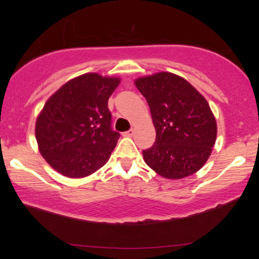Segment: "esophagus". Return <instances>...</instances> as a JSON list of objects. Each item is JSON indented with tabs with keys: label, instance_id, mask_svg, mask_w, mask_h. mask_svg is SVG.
Here are the masks:
<instances>
[{
	"label": "esophagus",
	"instance_id": "obj_1",
	"mask_svg": "<svg viewBox=\"0 0 259 259\" xmlns=\"http://www.w3.org/2000/svg\"><path fill=\"white\" fill-rule=\"evenodd\" d=\"M134 134H135V130H134V129H130V130H128V131H125V133H123L122 135H123L124 137H133Z\"/></svg>",
	"mask_w": 259,
	"mask_h": 259
}]
</instances>
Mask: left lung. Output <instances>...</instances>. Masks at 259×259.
<instances>
[{"label":"left lung","instance_id":"8db88e82","mask_svg":"<svg viewBox=\"0 0 259 259\" xmlns=\"http://www.w3.org/2000/svg\"><path fill=\"white\" fill-rule=\"evenodd\" d=\"M135 83L149 104L156 128L155 144L142 151L146 163L168 179L197 172L210 156L217 136L206 99L188 81L169 72Z\"/></svg>","mask_w":259,"mask_h":259}]
</instances>
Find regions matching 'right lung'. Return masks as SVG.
<instances>
[{"instance_id": "obj_1", "label": "right lung", "mask_w": 259, "mask_h": 259, "mask_svg": "<svg viewBox=\"0 0 259 259\" xmlns=\"http://www.w3.org/2000/svg\"><path fill=\"white\" fill-rule=\"evenodd\" d=\"M120 79L87 73L67 82L49 99L35 124L38 150L50 166L70 178L101 168L120 134L111 125L108 100Z\"/></svg>"}]
</instances>
